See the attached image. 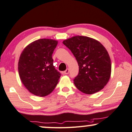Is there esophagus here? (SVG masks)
<instances>
[{"instance_id": "1", "label": "esophagus", "mask_w": 132, "mask_h": 132, "mask_svg": "<svg viewBox=\"0 0 132 132\" xmlns=\"http://www.w3.org/2000/svg\"><path fill=\"white\" fill-rule=\"evenodd\" d=\"M64 73L65 74H68V73H69V69H68V68H67V69L65 71H64Z\"/></svg>"}]
</instances>
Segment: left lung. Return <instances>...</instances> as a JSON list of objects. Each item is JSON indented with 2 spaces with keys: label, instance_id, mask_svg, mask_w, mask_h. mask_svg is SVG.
Instances as JSON below:
<instances>
[{
  "label": "left lung",
  "instance_id": "left-lung-1",
  "mask_svg": "<svg viewBox=\"0 0 132 132\" xmlns=\"http://www.w3.org/2000/svg\"><path fill=\"white\" fill-rule=\"evenodd\" d=\"M78 62L79 72L74 79L76 87L86 94L104 88L111 72L110 57L99 42L86 36H76L63 41Z\"/></svg>",
  "mask_w": 132,
  "mask_h": 132
}]
</instances>
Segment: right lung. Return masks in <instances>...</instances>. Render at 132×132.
<instances>
[{
    "mask_svg": "<svg viewBox=\"0 0 132 132\" xmlns=\"http://www.w3.org/2000/svg\"><path fill=\"white\" fill-rule=\"evenodd\" d=\"M57 45L55 40L39 39L27 46L20 55V79L26 89L36 96L50 94L58 83L61 74L53 66L52 59Z\"/></svg>",
    "mask_w": 132,
    "mask_h": 132,
    "instance_id": "right-lung-1",
    "label": "right lung"
}]
</instances>
